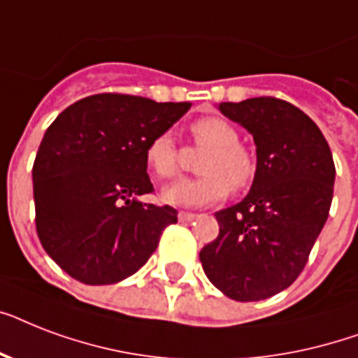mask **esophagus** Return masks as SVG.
Instances as JSON below:
<instances>
[{"label":"esophagus","mask_w":358,"mask_h":358,"mask_svg":"<svg viewBox=\"0 0 358 358\" xmlns=\"http://www.w3.org/2000/svg\"><path fill=\"white\" fill-rule=\"evenodd\" d=\"M196 215L195 213H191V212H180L178 213V219L182 221V223H189V221H193Z\"/></svg>","instance_id":"34e87169"}]
</instances>
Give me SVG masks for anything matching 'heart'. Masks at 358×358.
Here are the masks:
<instances>
[{
  "label": "heart",
  "instance_id": "heart-1",
  "mask_svg": "<svg viewBox=\"0 0 358 358\" xmlns=\"http://www.w3.org/2000/svg\"><path fill=\"white\" fill-rule=\"evenodd\" d=\"M191 134L196 143L208 146L201 163V178H182L163 187L162 201L171 206L201 208L223 201L230 189L241 191L252 182L255 157L243 145L230 122L219 117H204L193 122ZM146 165L162 178H171L178 171V150L171 134L152 137L145 150Z\"/></svg>",
  "mask_w": 358,
  "mask_h": 358
}]
</instances>
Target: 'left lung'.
<instances>
[{"mask_svg": "<svg viewBox=\"0 0 358 358\" xmlns=\"http://www.w3.org/2000/svg\"><path fill=\"white\" fill-rule=\"evenodd\" d=\"M217 109L252 135L256 173L243 201L215 213L219 236L199 256L227 297L262 301L294 284L308 260L333 202V154L316 122L284 100Z\"/></svg>", "mask_w": 358, "mask_h": 358, "instance_id": "obj_1", "label": "left lung"}]
</instances>
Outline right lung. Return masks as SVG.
Listing matches in <instances>:
<instances>
[{
    "label": "right lung",
    "mask_w": 358,
    "mask_h": 358,
    "mask_svg": "<svg viewBox=\"0 0 358 358\" xmlns=\"http://www.w3.org/2000/svg\"><path fill=\"white\" fill-rule=\"evenodd\" d=\"M191 103L94 94L46 129L33 165L36 234L52 260L83 284L120 282L145 266L165 227L178 221L152 193L145 150Z\"/></svg>",
    "instance_id": "1"
}]
</instances>
